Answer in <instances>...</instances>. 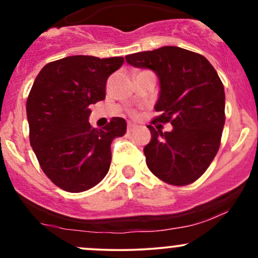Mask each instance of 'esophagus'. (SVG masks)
<instances>
[{"label":"esophagus","instance_id":"esophagus-1","mask_svg":"<svg viewBox=\"0 0 258 258\" xmlns=\"http://www.w3.org/2000/svg\"><path fill=\"white\" fill-rule=\"evenodd\" d=\"M136 127H137V126H136L135 123H132V122H128V123H127V132H128V133H131L132 131H135V128H136Z\"/></svg>","mask_w":258,"mask_h":258}]
</instances>
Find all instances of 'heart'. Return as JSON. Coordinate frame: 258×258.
Listing matches in <instances>:
<instances>
[{
    "instance_id": "heart-1",
    "label": "heart",
    "mask_w": 258,
    "mask_h": 258,
    "mask_svg": "<svg viewBox=\"0 0 258 258\" xmlns=\"http://www.w3.org/2000/svg\"><path fill=\"white\" fill-rule=\"evenodd\" d=\"M128 112H130V115H131V116H136V115H137V111L133 110V109H131V110H130Z\"/></svg>"
}]
</instances>
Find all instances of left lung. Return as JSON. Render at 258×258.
Wrapping results in <instances>:
<instances>
[{"instance_id":"1","label":"left lung","mask_w":258,"mask_h":258,"mask_svg":"<svg viewBox=\"0 0 258 258\" xmlns=\"http://www.w3.org/2000/svg\"><path fill=\"white\" fill-rule=\"evenodd\" d=\"M127 63L148 68L160 80L156 116L148 128L152 141L144 147L148 168L167 184L188 185L200 178L221 146L226 122L224 87L204 55L174 46L126 55ZM170 122L162 133L152 124Z\"/></svg>"}]
</instances>
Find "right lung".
I'll list each match as a JSON object with an SVG mask.
<instances>
[{"instance_id": "add662e5", "label": "right lung", "mask_w": 258, "mask_h": 258, "mask_svg": "<svg viewBox=\"0 0 258 258\" xmlns=\"http://www.w3.org/2000/svg\"><path fill=\"white\" fill-rule=\"evenodd\" d=\"M123 61L72 55L44 65L32 85L26 100L30 144L44 174L65 191L98 184L110 167L112 139L126 133L121 117L100 130L88 122L90 105L105 98L106 80Z\"/></svg>"}]
</instances>
